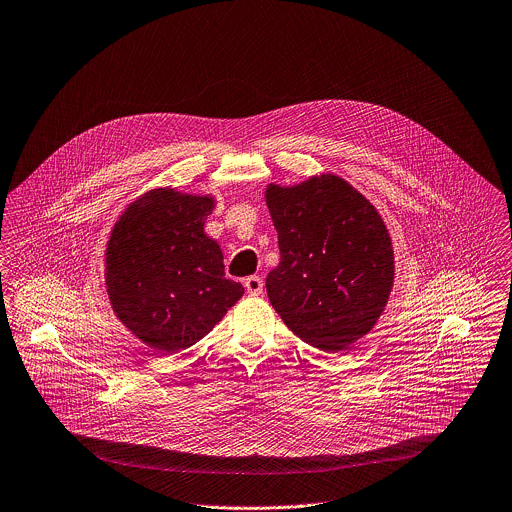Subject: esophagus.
Masks as SVG:
<instances>
[{"mask_svg": "<svg viewBox=\"0 0 512 512\" xmlns=\"http://www.w3.org/2000/svg\"><path fill=\"white\" fill-rule=\"evenodd\" d=\"M243 285H245V289H247V293H249L251 297H259V295L263 293V279H261L259 275L247 277V279L243 281Z\"/></svg>", "mask_w": 512, "mask_h": 512, "instance_id": "1", "label": "esophagus"}]
</instances>
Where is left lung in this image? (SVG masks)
<instances>
[{
    "label": "left lung",
    "mask_w": 512,
    "mask_h": 512,
    "mask_svg": "<svg viewBox=\"0 0 512 512\" xmlns=\"http://www.w3.org/2000/svg\"><path fill=\"white\" fill-rule=\"evenodd\" d=\"M267 207L279 265L267 295L283 322L314 348L338 352L368 334L394 287V249L378 209L334 174L283 188Z\"/></svg>",
    "instance_id": "8db88e82"
}]
</instances>
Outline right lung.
<instances>
[{"label":"right lung","mask_w":512,"mask_h":512,"mask_svg":"<svg viewBox=\"0 0 512 512\" xmlns=\"http://www.w3.org/2000/svg\"><path fill=\"white\" fill-rule=\"evenodd\" d=\"M215 200L172 188L126 207L106 243V293L118 320L144 344L174 354L190 348L243 297L225 279L223 253L204 233Z\"/></svg>","instance_id":"add662e5"}]
</instances>
